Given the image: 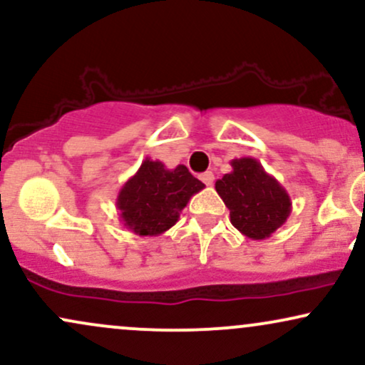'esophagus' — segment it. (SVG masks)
Wrapping results in <instances>:
<instances>
[{"label":"esophagus","mask_w":365,"mask_h":365,"mask_svg":"<svg viewBox=\"0 0 365 365\" xmlns=\"http://www.w3.org/2000/svg\"><path fill=\"white\" fill-rule=\"evenodd\" d=\"M200 180H202L206 185H212V182H215V175H212V171H206V173L200 175Z\"/></svg>","instance_id":"34e87169"}]
</instances>
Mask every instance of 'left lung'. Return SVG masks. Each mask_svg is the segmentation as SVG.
Wrapping results in <instances>:
<instances>
[{"label": "left lung", "mask_w": 365, "mask_h": 365, "mask_svg": "<svg viewBox=\"0 0 365 365\" xmlns=\"http://www.w3.org/2000/svg\"><path fill=\"white\" fill-rule=\"evenodd\" d=\"M230 165L232 171L215 185L230 209V221L247 238L266 240L290 216V195L255 158L232 159Z\"/></svg>", "instance_id": "obj_1"}]
</instances>
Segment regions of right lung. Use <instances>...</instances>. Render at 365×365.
<instances>
[{"label":"right lung","instance_id":"right-lung-1","mask_svg":"<svg viewBox=\"0 0 365 365\" xmlns=\"http://www.w3.org/2000/svg\"><path fill=\"white\" fill-rule=\"evenodd\" d=\"M204 183L187 166L170 170L161 161L145 158L116 197V209L125 228L139 237H158L178 221L180 212Z\"/></svg>","mask_w":365,"mask_h":365}]
</instances>
